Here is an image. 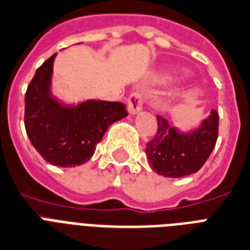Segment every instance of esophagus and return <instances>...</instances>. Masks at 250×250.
Here are the masks:
<instances>
[{
  "instance_id": "1",
  "label": "esophagus",
  "mask_w": 250,
  "mask_h": 250,
  "mask_svg": "<svg viewBox=\"0 0 250 250\" xmlns=\"http://www.w3.org/2000/svg\"><path fill=\"white\" fill-rule=\"evenodd\" d=\"M142 110V97L140 93H132L127 99V112L134 116Z\"/></svg>"
}]
</instances>
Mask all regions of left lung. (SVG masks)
<instances>
[{
  "mask_svg": "<svg viewBox=\"0 0 250 250\" xmlns=\"http://www.w3.org/2000/svg\"><path fill=\"white\" fill-rule=\"evenodd\" d=\"M157 134L146 144L150 167L166 178H182L199 171L216 145L219 113L212 109L198 126L186 132L170 125L162 116H157Z\"/></svg>",
  "mask_w": 250,
  "mask_h": 250,
  "instance_id": "8db88e82",
  "label": "left lung"
}]
</instances>
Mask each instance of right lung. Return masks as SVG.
I'll return each mask as SVG.
<instances>
[{
	"label": "right lung",
	"instance_id": "add662e5",
	"mask_svg": "<svg viewBox=\"0 0 250 250\" xmlns=\"http://www.w3.org/2000/svg\"><path fill=\"white\" fill-rule=\"evenodd\" d=\"M58 54L47 59L25 95V127L31 144L46 162L75 167L89 161L106 129L126 117L123 103L84 100L67 103L54 95L52 75Z\"/></svg>",
	"mask_w": 250,
	"mask_h": 250
}]
</instances>
